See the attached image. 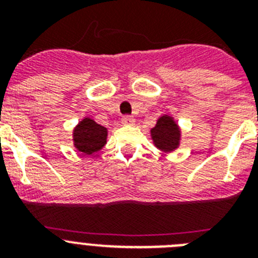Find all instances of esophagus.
<instances>
[{
    "label": "esophagus",
    "mask_w": 258,
    "mask_h": 258,
    "mask_svg": "<svg viewBox=\"0 0 258 258\" xmlns=\"http://www.w3.org/2000/svg\"><path fill=\"white\" fill-rule=\"evenodd\" d=\"M121 122H122V124H125V125H127V124L132 125V124H134V122H136V118H134L133 116H129V115L122 116Z\"/></svg>",
    "instance_id": "1"
}]
</instances>
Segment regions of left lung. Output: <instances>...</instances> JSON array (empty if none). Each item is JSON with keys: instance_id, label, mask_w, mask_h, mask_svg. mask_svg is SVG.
Masks as SVG:
<instances>
[{"instance_id": "1", "label": "left lung", "mask_w": 258, "mask_h": 258, "mask_svg": "<svg viewBox=\"0 0 258 258\" xmlns=\"http://www.w3.org/2000/svg\"><path fill=\"white\" fill-rule=\"evenodd\" d=\"M151 138L157 149L164 152H172L178 149L181 141V129L174 118L169 115H163L151 129Z\"/></svg>"}]
</instances>
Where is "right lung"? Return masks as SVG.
<instances>
[{
	"instance_id": "add662e5",
	"label": "right lung",
	"mask_w": 258,
	"mask_h": 258,
	"mask_svg": "<svg viewBox=\"0 0 258 258\" xmlns=\"http://www.w3.org/2000/svg\"><path fill=\"white\" fill-rule=\"evenodd\" d=\"M107 129L90 117L83 118L74 129V145L80 152L93 155L107 142Z\"/></svg>"
}]
</instances>
